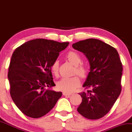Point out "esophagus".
Listing matches in <instances>:
<instances>
[{
    "label": "esophagus",
    "instance_id": "1",
    "mask_svg": "<svg viewBox=\"0 0 132 132\" xmlns=\"http://www.w3.org/2000/svg\"><path fill=\"white\" fill-rule=\"evenodd\" d=\"M63 95H64V96H70V95H72V94L68 93V92H63Z\"/></svg>",
    "mask_w": 132,
    "mask_h": 132
}]
</instances>
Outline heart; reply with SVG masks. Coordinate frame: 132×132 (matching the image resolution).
<instances>
[{
	"label": "heart",
	"instance_id": "obj_1",
	"mask_svg": "<svg viewBox=\"0 0 132 132\" xmlns=\"http://www.w3.org/2000/svg\"><path fill=\"white\" fill-rule=\"evenodd\" d=\"M66 57L71 64L75 66L74 74L78 75L80 78L85 79L88 77L89 71L86 65L81 64L82 58L81 55L75 51H70L68 53ZM52 73L57 76L59 74V62L55 61L51 66ZM78 76H74L71 78H62L57 82V88L61 91L71 93L74 92L81 85V80Z\"/></svg>",
	"mask_w": 132,
	"mask_h": 132
}]
</instances>
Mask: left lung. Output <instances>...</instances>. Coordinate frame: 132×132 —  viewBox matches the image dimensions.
I'll use <instances>...</instances> for the list:
<instances>
[{"label": "left lung", "instance_id": "1", "mask_svg": "<svg viewBox=\"0 0 132 132\" xmlns=\"http://www.w3.org/2000/svg\"><path fill=\"white\" fill-rule=\"evenodd\" d=\"M83 53L90 63V72L79 93L82 102L78 112L88 119H101L110 111L122 90V64L116 48L102 41L89 38L72 45Z\"/></svg>", "mask_w": 132, "mask_h": 132}]
</instances>
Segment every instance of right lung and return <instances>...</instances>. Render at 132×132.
<instances>
[{"label":"right lung","mask_w":132,"mask_h":132,"mask_svg":"<svg viewBox=\"0 0 132 132\" xmlns=\"http://www.w3.org/2000/svg\"><path fill=\"white\" fill-rule=\"evenodd\" d=\"M69 42L39 38L30 40L13 51L9 67L10 94L23 113L40 118L52 109L61 92L46 89L56 86L51 66Z\"/></svg>","instance_id":"1"}]
</instances>
